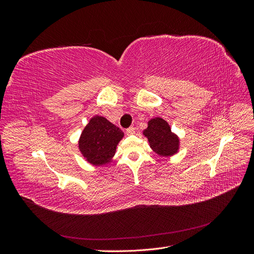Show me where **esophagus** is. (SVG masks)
<instances>
[{"label": "esophagus", "instance_id": "34e87169", "mask_svg": "<svg viewBox=\"0 0 254 254\" xmlns=\"http://www.w3.org/2000/svg\"><path fill=\"white\" fill-rule=\"evenodd\" d=\"M134 132H135V129H134V127H129V128H127V129H126V133H127L128 135L134 134Z\"/></svg>", "mask_w": 254, "mask_h": 254}]
</instances>
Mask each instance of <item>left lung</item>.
<instances>
[{
	"label": "left lung",
	"mask_w": 254,
	"mask_h": 254,
	"mask_svg": "<svg viewBox=\"0 0 254 254\" xmlns=\"http://www.w3.org/2000/svg\"><path fill=\"white\" fill-rule=\"evenodd\" d=\"M143 134L148 139L150 148L159 156L170 157L179 150V137L172 132L168 123L162 118L148 121V126Z\"/></svg>",
	"instance_id": "obj_1"
}]
</instances>
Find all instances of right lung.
Returning <instances> with one entry per match:
<instances>
[{
  "instance_id": "obj_1",
  "label": "right lung",
  "mask_w": 254,
  "mask_h": 254,
  "mask_svg": "<svg viewBox=\"0 0 254 254\" xmlns=\"http://www.w3.org/2000/svg\"><path fill=\"white\" fill-rule=\"evenodd\" d=\"M124 132L108 120L95 115L82 130L78 147L83 158L95 166L111 162Z\"/></svg>"
}]
</instances>
